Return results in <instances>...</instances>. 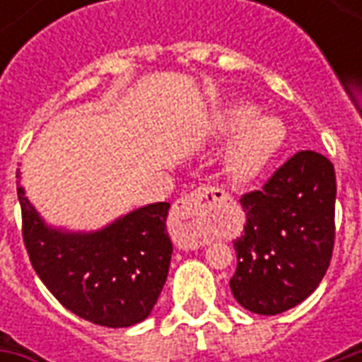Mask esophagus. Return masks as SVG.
<instances>
[{
	"instance_id": "esophagus-1",
	"label": "esophagus",
	"mask_w": 362,
	"mask_h": 362,
	"mask_svg": "<svg viewBox=\"0 0 362 362\" xmlns=\"http://www.w3.org/2000/svg\"><path fill=\"white\" fill-rule=\"evenodd\" d=\"M230 204V197L221 188H199L189 196L180 197L173 205L170 233L174 243L182 248H197L204 244V223L215 209Z\"/></svg>"
}]
</instances>
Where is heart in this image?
I'll return each instance as SVG.
<instances>
[{
  "label": "heart",
  "mask_w": 362,
  "mask_h": 362,
  "mask_svg": "<svg viewBox=\"0 0 362 362\" xmlns=\"http://www.w3.org/2000/svg\"><path fill=\"white\" fill-rule=\"evenodd\" d=\"M215 129L223 137H233L228 145L225 166L230 178L246 182L256 178L275 155L283 149L287 127L273 114H258V106L236 103L221 112Z\"/></svg>",
  "instance_id": "b5f03b06"
}]
</instances>
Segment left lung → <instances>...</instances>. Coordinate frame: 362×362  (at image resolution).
I'll return each mask as SVG.
<instances>
[{"label":"left lung","mask_w":362,"mask_h":362,"mask_svg":"<svg viewBox=\"0 0 362 362\" xmlns=\"http://www.w3.org/2000/svg\"><path fill=\"white\" fill-rule=\"evenodd\" d=\"M334 165L316 151L288 158L266 186L240 199L246 225L235 240L230 291L254 314L295 308L324 279L335 238Z\"/></svg>","instance_id":"1"}]
</instances>
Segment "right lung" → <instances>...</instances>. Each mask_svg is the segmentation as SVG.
<instances>
[{"label": "right lung", "mask_w": 362, "mask_h": 362, "mask_svg": "<svg viewBox=\"0 0 362 362\" xmlns=\"http://www.w3.org/2000/svg\"><path fill=\"white\" fill-rule=\"evenodd\" d=\"M17 196L30 264L67 310L106 327H129L149 316L173 256L170 204L143 205L98 230H67L42 219L19 182Z\"/></svg>", "instance_id": "1"}]
</instances>
